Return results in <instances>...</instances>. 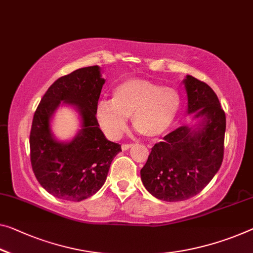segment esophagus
I'll list each match as a JSON object with an SVG mask.
<instances>
[{
	"label": "esophagus",
	"instance_id": "34e87169",
	"mask_svg": "<svg viewBox=\"0 0 253 253\" xmlns=\"http://www.w3.org/2000/svg\"><path fill=\"white\" fill-rule=\"evenodd\" d=\"M132 147V145H127V143H126V145H122V150H127L130 149Z\"/></svg>",
	"mask_w": 253,
	"mask_h": 253
}]
</instances>
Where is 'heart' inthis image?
I'll list each match as a JSON object with an SVG mask.
<instances>
[{
  "mask_svg": "<svg viewBox=\"0 0 253 253\" xmlns=\"http://www.w3.org/2000/svg\"><path fill=\"white\" fill-rule=\"evenodd\" d=\"M181 107L176 89L145 79L123 81L113 91V98L99 100L96 119L105 134L119 139L126 130L127 120L147 138L164 134L175 121Z\"/></svg>",
  "mask_w": 253,
  "mask_h": 253,
  "instance_id": "b5f03b06",
  "label": "heart"
}]
</instances>
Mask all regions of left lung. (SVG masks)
<instances>
[{
  "mask_svg": "<svg viewBox=\"0 0 253 253\" xmlns=\"http://www.w3.org/2000/svg\"><path fill=\"white\" fill-rule=\"evenodd\" d=\"M188 114L199 119L196 126H182L151 148L140 170L148 192L175 203L199 193L218 172L224 157L226 116L218 97L207 84L186 76Z\"/></svg>",
  "mask_w": 253,
  "mask_h": 253,
  "instance_id": "8db88e82",
  "label": "left lung"
}]
</instances>
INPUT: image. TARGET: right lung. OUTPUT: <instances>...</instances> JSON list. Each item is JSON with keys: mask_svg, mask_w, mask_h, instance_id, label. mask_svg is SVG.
<instances>
[{"mask_svg": "<svg viewBox=\"0 0 253 253\" xmlns=\"http://www.w3.org/2000/svg\"><path fill=\"white\" fill-rule=\"evenodd\" d=\"M105 79L98 65L78 69L57 79L42 96L30 131V162L37 181L62 200L81 201L102 188L121 145L105 138L96 106ZM61 103L80 112L82 129L71 142H57L50 120Z\"/></svg>", "mask_w": 253, "mask_h": 253, "instance_id": "right-lung-1", "label": "right lung"}]
</instances>
